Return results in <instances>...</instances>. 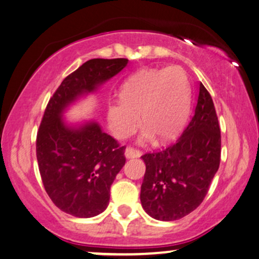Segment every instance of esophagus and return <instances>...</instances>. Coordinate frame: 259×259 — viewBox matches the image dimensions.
<instances>
[{
  "label": "esophagus",
  "instance_id": "1",
  "mask_svg": "<svg viewBox=\"0 0 259 259\" xmlns=\"http://www.w3.org/2000/svg\"><path fill=\"white\" fill-rule=\"evenodd\" d=\"M124 155H125L126 159H133V158H140L141 152L135 148H132V147H127L124 152Z\"/></svg>",
  "mask_w": 259,
  "mask_h": 259
}]
</instances>
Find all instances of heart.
I'll return each instance as SVG.
<instances>
[{
    "mask_svg": "<svg viewBox=\"0 0 259 259\" xmlns=\"http://www.w3.org/2000/svg\"><path fill=\"white\" fill-rule=\"evenodd\" d=\"M190 83L179 67L142 69L124 82L120 100L107 105V120L118 139H125L140 125L146 126L141 141L154 136L168 142L178 135L190 110Z\"/></svg>",
    "mask_w": 259,
    "mask_h": 259,
    "instance_id": "obj_1",
    "label": "heart"
}]
</instances>
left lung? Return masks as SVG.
I'll use <instances>...</instances> for the list:
<instances>
[{"mask_svg": "<svg viewBox=\"0 0 259 259\" xmlns=\"http://www.w3.org/2000/svg\"><path fill=\"white\" fill-rule=\"evenodd\" d=\"M220 156L217 111L201 82L195 113L182 136L167 148L142 155L146 163L140 195L142 208L160 221L186 217L204 199Z\"/></svg>", "mask_w": 259, "mask_h": 259, "instance_id": "left-lung-1", "label": "left lung"}]
</instances>
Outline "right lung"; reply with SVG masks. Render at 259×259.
Returning a JSON list of instances; mask_svg holds the SVG:
<instances>
[{"instance_id": "obj_1", "label": "right lung", "mask_w": 259, "mask_h": 259, "mask_svg": "<svg viewBox=\"0 0 259 259\" xmlns=\"http://www.w3.org/2000/svg\"><path fill=\"white\" fill-rule=\"evenodd\" d=\"M126 64V58L87 61L62 81L42 116L37 134L42 184L54 204L73 217L93 218L107 208L111 185L125 163V147L94 120L71 124L63 114Z\"/></svg>"}]
</instances>
